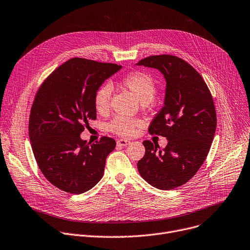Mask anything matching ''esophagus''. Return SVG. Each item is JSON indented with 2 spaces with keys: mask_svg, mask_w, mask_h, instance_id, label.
Listing matches in <instances>:
<instances>
[{
  "mask_svg": "<svg viewBox=\"0 0 250 250\" xmlns=\"http://www.w3.org/2000/svg\"><path fill=\"white\" fill-rule=\"evenodd\" d=\"M129 143H130V141L126 140V139H119V140H117V145L118 146H127Z\"/></svg>",
  "mask_w": 250,
  "mask_h": 250,
  "instance_id": "esophagus-1",
  "label": "esophagus"
}]
</instances>
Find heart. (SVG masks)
<instances>
[{
	"label": "heart",
	"mask_w": 250,
	"mask_h": 250,
	"mask_svg": "<svg viewBox=\"0 0 250 250\" xmlns=\"http://www.w3.org/2000/svg\"><path fill=\"white\" fill-rule=\"evenodd\" d=\"M124 87L128 88L136 95V97L142 102L147 103L154 97L157 90L156 81L153 77L144 71H134L126 74L121 79ZM112 97V87L110 84L101 85L94 93L93 103L98 113L105 114L109 111ZM140 125L137 118L118 115L114 117L107 125L110 132L117 134L119 136L129 137L135 132L136 127Z\"/></svg>",
	"instance_id": "1"
}]
</instances>
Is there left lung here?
I'll use <instances>...</instances> for the list:
<instances>
[{"label":"left lung","instance_id":"8db88e82","mask_svg":"<svg viewBox=\"0 0 250 250\" xmlns=\"http://www.w3.org/2000/svg\"><path fill=\"white\" fill-rule=\"evenodd\" d=\"M137 65L164 75V106L148 131L168 140L164 149L149 140L143 142L145 155L137 163L138 171L152 186L174 189L193 177L208 155L217 123L212 95L201 75L176 56H149Z\"/></svg>","mask_w":250,"mask_h":250}]
</instances>
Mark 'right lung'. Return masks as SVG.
I'll return each mask as SVG.
<instances>
[{
  "label": "right lung",
  "mask_w": 250,
  "mask_h": 250,
  "mask_svg": "<svg viewBox=\"0 0 250 250\" xmlns=\"http://www.w3.org/2000/svg\"><path fill=\"white\" fill-rule=\"evenodd\" d=\"M121 68L72 58L54 70L38 89L30 112L29 137L38 166L57 188L81 194L103 177L106 158L116 141L102 136L91 144L80 134L96 119L95 91Z\"/></svg>",
  "instance_id": "1"
}]
</instances>
